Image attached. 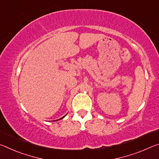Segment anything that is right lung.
Wrapping results in <instances>:
<instances>
[{
  "instance_id": "right-lung-1",
  "label": "right lung",
  "mask_w": 159,
  "mask_h": 159,
  "mask_svg": "<svg viewBox=\"0 0 159 159\" xmlns=\"http://www.w3.org/2000/svg\"><path fill=\"white\" fill-rule=\"evenodd\" d=\"M66 115H64V117H61V118H60V119H59V120H61V119H63V118H64V117H66ZM57 121V120H56Z\"/></svg>"
}]
</instances>
